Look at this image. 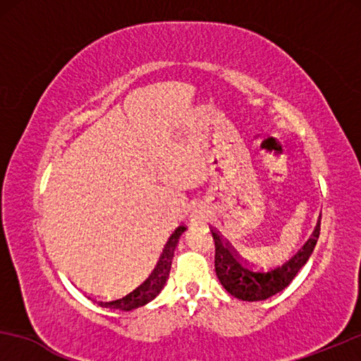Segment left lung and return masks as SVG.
Listing matches in <instances>:
<instances>
[{"label": "left lung", "mask_w": 361, "mask_h": 361, "mask_svg": "<svg viewBox=\"0 0 361 361\" xmlns=\"http://www.w3.org/2000/svg\"><path fill=\"white\" fill-rule=\"evenodd\" d=\"M210 231L215 241V271L221 286L235 298L253 302V300L268 299L288 288L290 281L299 273V269L307 263L315 245H317L320 219L302 248L294 256H290L289 259H286L284 263L269 269H258L250 266L240 258V255L236 253L228 241L221 238L219 231L214 228Z\"/></svg>", "instance_id": "left-lung-1"}]
</instances>
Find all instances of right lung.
Wrapping results in <instances>:
<instances>
[{
  "label": "right lung",
  "instance_id": "obj_1",
  "mask_svg": "<svg viewBox=\"0 0 361 361\" xmlns=\"http://www.w3.org/2000/svg\"><path fill=\"white\" fill-rule=\"evenodd\" d=\"M187 228L185 225L177 226L172 231V235L167 238L164 248H162L159 258H157L154 268L151 269V273L147 274V278L136 286L135 289L130 290L126 295H123L120 299H111V300H97L93 299L98 305L108 309H116V310H133L136 307H141L147 302H151L157 294L161 293V289L164 288L166 279L169 278V271L172 264V258H174V250L179 241L180 235L184 233Z\"/></svg>",
  "mask_w": 361,
  "mask_h": 361
}]
</instances>
